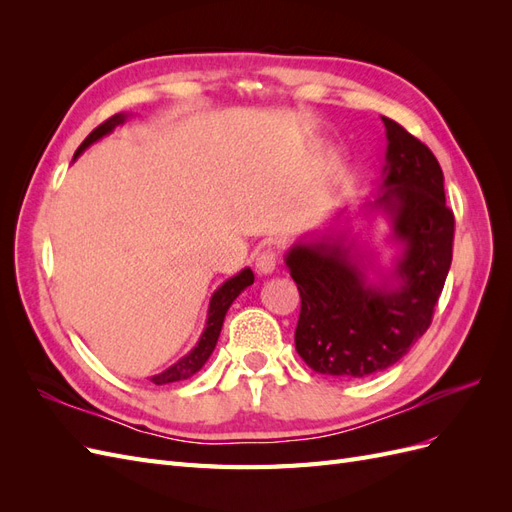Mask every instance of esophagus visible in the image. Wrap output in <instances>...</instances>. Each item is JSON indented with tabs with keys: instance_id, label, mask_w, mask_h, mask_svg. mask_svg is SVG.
Returning <instances> with one entry per match:
<instances>
[{
	"instance_id": "1",
	"label": "esophagus",
	"mask_w": 512,
	"mask_h": 512,
	"mask_svg": "<svg viewBox=\"0 0 512 512\" xmlns=\"http://www.w3.org/2000/svg\"><path fill=\"white\" fill-rule=\"evenodd\" d=\"M254 265H256V271H258L260 275L273 273L275 267H277V252L271 250V247H267V250H260V252L256 254Z\"/></svg>"
}]
</instances>
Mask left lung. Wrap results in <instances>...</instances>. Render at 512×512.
Masks as SVG:
<instances>
[{"label": "left lung", "mask_w": 512, "mask_h": 512, "mask_svg": "<svg viewBox=\"0 0 512 512\" xmlns=\"http://www.w3.org/2000/svg\"><path fill=\"white\" fill-rule=\"evenodd\" d=\"M386 128V166L369 209H384L404 245L391 280L371 284L344 235L297 243L286 267L301 294L294 348L318 374L365 378L395 365L431 324L453 260L455 215L431 149L397 121Z\"/></svg>", "instance_id": "obj_1"}]
</instances>
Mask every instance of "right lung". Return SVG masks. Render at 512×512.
<instances>
[{
	"instance_id": "1",
	"label": "right lung",
	"mask_w": 512,
	"mask_h": 512,
	"mask_svg": "<svg viewBox=\"0 0 512 512\" xmlns=\"http://www.w3.org/2000/svg\"><path fill=\"white\" fill-rule=\"evenodd\" d=\"M128 119V115L123 113H117L113 115L111 119H106L104 123H100V126L91 132L85 141L81 143V147L76 149L74 153V160L81 156V153L91 145L100 141L102 136H106L108 132H113L117 126H121L123 121ZM254 284V273L252 269H243L241 273H237L235 277H230V280H226L218 290L213 292L211 297V303H209V314H207V327L203 331V335H200L198 344L183 356V359H179L175 365H170L168 369H164L162 374L158 376H151V382L153 384H168V382H179V380H188L192 378L196 371L203 367L207 363V359L211 356L215 344H218V337H220V331H222V324H224V316L228 312V307L232 305V301H235L239 294Z\"/></svg>"
}]
</instances>
